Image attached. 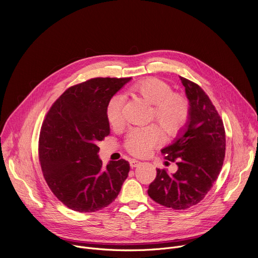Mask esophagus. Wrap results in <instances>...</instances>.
I'll return each mask as SVG.
<instances>
[{
    "label": "esophagus",
    "mask_w": 258,
    "mask_h": 258,
    "mask_svg": "<svg viewBox=\"0 0 258 258\" xmlns=\"http://www.w3.org/2000/svg\"><path fill=\"white\" fill-rule=\"evenodd\" d=\"M139 164H140V161H138V160H136V159H132V160H130V165H131V167H132V168L137 167Z\"/></svg>",
    "instance_id": "obj_1"
}]
</instances>
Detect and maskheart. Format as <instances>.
Listing matches in <instances>:
<instances>
[{
  "mask_svg": "<svg viewBox=\"0 0 258 258\" xmlns=\"http://www.w3.org/2000/svg\"><path fill=\"white\" fill-rule=\"evenodd\" d=\"M132 93L144 101L150 108V117L168 136L178 133L189 117V102L187 98L172 92L171 87L158 79H146L132 88ZM124 98L116 94L109 99L106 115L109 123L114 127L123 123ZM162 140L156 126L133 128L126 136L124 146L135 156H145Z\"/></svg>",
  "mask_w": 258,
  "mask_h": 258,
  "instance_id": "heart-1",
  "label": "heart"
}]
</instances>
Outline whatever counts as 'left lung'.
I'll use <instances>...</instances> for the list:
<instances>
[{"instance_id": "1", "label": "left lung", "mask_w": 258, "mask_h": 258, "mask_svg": "<svg viewBox=\"0 0 258 258\" xmlns=\"http://www.w3.org/2000/svg\"><path fill=\"white\" fill-rule=\"evenodd\" d=\"M189 100V120L179 136L161 150L177 170L156 169L148 195L157 203L186 209L200 202L211 189L223 167L226 133L222 118L205 92L195 83L179 77Z\"/></svg>"}]
</instances>
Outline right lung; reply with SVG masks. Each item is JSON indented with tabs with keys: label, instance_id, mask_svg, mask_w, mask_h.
Instances as JSON below:
<instances>
[{
	"label": "right lung",
	"instance_id": "1",
	"mask_svg": "<svg viewBox=\"0 0 258 258\" xmlns=\"http://www.w3.org/2000/svg\"><path fill=\"white\" fill-rule=\"evenodd\" d=\"M132 78H97L66 90L43 122L39 155L53 194L79 212L100 210L118 196L128 175L126 160L103 166L98 143L110 133L106 115L109 99Z\"/></svg>",
	"mask_w": 258,
	"mask_h": 258
}]
</instances>
